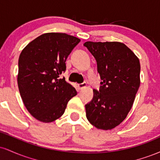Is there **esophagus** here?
<instances>
[{"instance_id":"obj_1","label":"esophagus","mask_w":160,"mask_h":160,"mask_svg":"<svg viewBox=\"0 0 160 160\" xmlns=\"http://www.w3.org/2000/svg\"><path fill=\"white\" fill-rule=\"evenodd\" d=\"M86 86H87L86 82H82V83L78 84V88L80 89H83V88H85Z\"/></svg>"}]
</instances>
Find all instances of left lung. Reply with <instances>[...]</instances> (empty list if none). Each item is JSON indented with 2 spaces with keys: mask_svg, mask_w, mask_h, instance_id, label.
Returning <instances> with one entry per match:
<instances>
[{
  "mask_svg": "<svg viewBox=\"0 0 160 160\" xmlns=\"http://www.w3.org/2000/svg\"><path fill=\"white\" fill-rule=\"evenodd\" d=\"M96 59L101 77L99 92L93 89L92 100L86 104V118L98 129L115 128L130 111L140 86L138 58L120 42L84 43Z\"/></svg>",
  "mask_w": 160,
  "mask_h": 160,
  "instance_id": "left-lung-1",
  "label": "left lung"
}]
</instances>
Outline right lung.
<instances>
[{"label":"right lung","mask_w":160,"mask_h":160,"mask_svg":"<svg viewBox=\"0 0 160 160\" xmlns=\"http://www.w3.org/2000/svg\"><path fill=\"white\" fill-rule=\"evenodd\" d=\"M65 33H45L28 44L20 53L17 81L21 98L36 120L48 123L63 115L75 88L59 75L65 62L80 43Z\"/></svg>","instance_id":"add662e5"}]
</instances>
